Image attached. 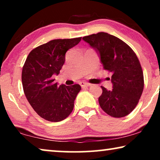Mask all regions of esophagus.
<instances>
[{
	"label": "esophagus",
	"instance_id": "esophagus-1",
	"mask_svg": "<svg viewBox=\"0 0 160 160\" xmlns=\"http://www.w3.org/2000/svg\"><path fill=\"white\" fill-rule=\"evenodd\" d=\"M81 87H82V88H85V87H89L90 86V84H89V83L87 82H82L79 83Z\"/></svg>",
	"mask_w": 160,
	"mask_h": 160
}]
</instances>
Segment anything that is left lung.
I'll return each instance as SVG.
<instances>
[{
	"label": "left lung",
	"mask_w": 160,
	"mask_h": 160,
	"mask_svg": "<svg viewBox=\"0 0 160 160\" xmlns=\"http://www.w3.org/2000/svg\"><path fill=\"white\" fill-rule=\"evenodd\" d=\"M99 54L103 69L112 73L113 89L103 87L98 98L100 106L107 114L121 118L136 107L143 90V73L134 51L117 37L107 32L83 37Z\"/></svg>",
	"instance_id": "left-lung-1"
}]
</instances>
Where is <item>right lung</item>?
Listing matches in <instances>:
<instances>
[{"label":"right lung","instance_id":"add662e5","mask_svg":"<svg viewBox=\"0 0 160 160\" xmlns=\"http://www.w3.org/2000/svg\"><path fill=\"white\" fill-rule=\"evenodd\" d=\"M81 40L82 37L50 41L32 49L23 65L22 82L24 93L34 111L47 121H62L73 111L74 100L82 89L81 86H58L52 76L60 73L66 52Z\"/></svg>","mask_w":160,"mask_h":160}]
</instances>
